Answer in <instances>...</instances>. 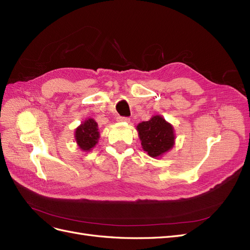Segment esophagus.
I'll return each instance as SVG.
<instances>
[{
	"label": "esophagus",
	"instance_id": "34e87169",
	"mask_svg": "<svg viewBox=\"0 0 250 250\" xmlns=\"http://www.w3.org/2000/svg\"><path fill=\"white\" fill-rule=\"evenodd\" d=\"M117 120L119 121V122H129L130 119L128 117H118Z\"/></svg>",
	"mask_w": 250,
	"mask_h": 250
}]
</instances>
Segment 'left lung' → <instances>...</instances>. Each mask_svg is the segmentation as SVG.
<instances>
[{"label":"left lung","instance_id":"8db88e82","mask_svg":"<svg viewBox=\"0 0 250 250\" xmlns=\"http://www.w3.org/2000/svg\"><path fill=\"white\" fill-rule=\"evenodd\" d=\"M137 128L143 149L150 156H160L174 145L173 127L161 116H154L149 121L140 123Z\"/></svg>","mask_w":250,"mask_h":250}]
</instances>
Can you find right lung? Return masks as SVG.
<instances>
[{
	"label": "right lung",
	"mask_w": 250,
	"mask_h": 250,
	"mask_svg": "<svg viewBox=\"0 0 250 250\" xmlns=\"http://www.w3.org/2000/svg\"><path fill=\"white\" fill-rule=\"evenodd\" d=\"M75 138L78 146L84 151H88L97 144L99 139V131H98V124L93 119L86 120L82 123L75 132Z\"/></svg>",
	"instance_id": "right-lung-1"
}]
</instances>
